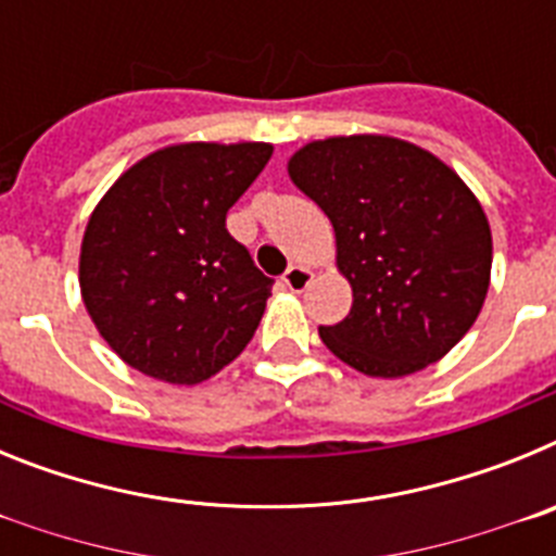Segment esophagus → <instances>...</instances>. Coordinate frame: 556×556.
Segmentation results:
<instances>
[{
    "instance_id": "obj_1",
    "label": "esophagus",
    "mask_w": 556,
    "mask_h": 556,
    "mask_svg": "<svg viewBox=\"0 0 556 556\" xmlns=\"http://www.w3.org/2000/svg\"><path fill=\"white\" fill-rule=\"evenodd\" d=\"M312 283V269L306 267H298V264H292V267L283 273V287L289 289V292H303V289Z\"/></svg>"
}]
</instances>
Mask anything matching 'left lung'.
<instances>
[{
  "mask_svg": "<svg viewBox=\"0 0 556 556\" xmlns=\"http://www.w3.org/2000/svg\"><path fill=\"white\" fill-rule=\"evenodd\" d=\"M289 178L328 214L353 306L320 326L365 376L397 378L443 358L476 323L493 239L473 191L431 152L390 136L312 141Z\"/></svg>",
  "mask_w": 556,
  "mask_h": 556,
  "instance_id": "left-lung-1",
  "label": "left lung"
}]
</instances>
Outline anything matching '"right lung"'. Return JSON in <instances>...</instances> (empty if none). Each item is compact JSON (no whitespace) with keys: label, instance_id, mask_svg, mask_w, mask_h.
I'll use <instances>...</instances> for the list:
<instances>
[{"label":"right lung","instance_id":"1","mask_svg":"<svg viewBox=\"0 0 556 556\" xmlns=\"http://www.w3.org/2000/svg\"><path fill=\"white\" fill-rule=\"evenodd\" d=\"M273 147L175 144L122 175L88 219L83 303L144 376L200 384L244 351L273 278L225 228Z\"/></svg>","mask_w":556,"mask_h":556}]
</instances>
